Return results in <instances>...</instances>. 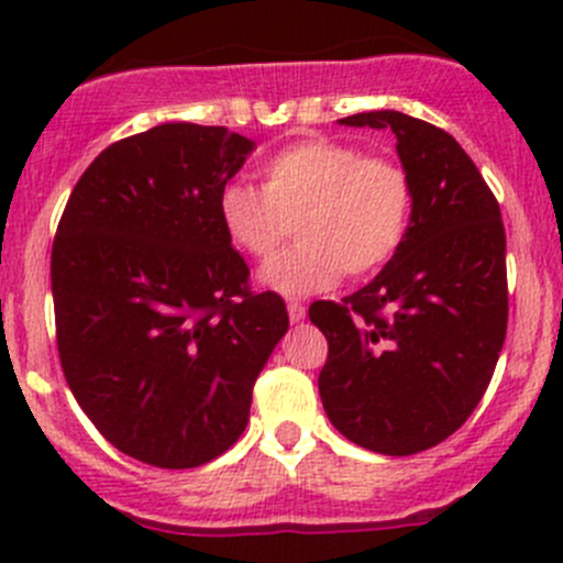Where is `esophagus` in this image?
<instances>
[{
  "label": "esophagus",
  "mask_w": 563,
  "mask_h": 563,
  "mask_svg": "<svg viewBox=\"0 0 563 563\" xmlns=\"http://www.w3.org/2000/svg\"><path fill=\"white\" fill-rule=\"evenodd\" d=\"M305 313H308V310H305V305L288 302V318H291V323L305 321Z\"/></svg>",
  "instance_id": "obj_1"
}]
</instances>
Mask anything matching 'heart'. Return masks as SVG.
Masks as SVG:
<instances>
[{
    "label": "heart",
    "instance_id": "obj_1",
    "mask_svg": "<svg viewBox=\"0 0 563 563\" xmlns=\"http://www.w3.org/2000/svg\"><path fill=\"white\" fill-rule=\"evenodd\" d=\"M413 185L391 157L343 141L308 139L261 166V190L231 181L218 220L236 250L266 261L297 223V245L261 269V286L286 299L313 297L345 275L365 277L395 258L411 229Z\"/></svg>",
    "mask_w": 563,
    "mask_h": 563
}]
</instances>
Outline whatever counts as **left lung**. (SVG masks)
Instances as JSON below:
<instances>
[{
	"label": "left lung",
	"instance_id": "left-lung-1",
	"mask_svg": "<svg viewBox=\"0 0 563 563\" xmlns=\"http://www.w3.org/2000/svg\"><path fill=\"white\" fill-rule=\"evenodd\" d=\"M340 124L395 133L413 212L406 242L365 288L310 305L329 343L318 391L345 439L413 455L455 433L496 371L509 316L501 209L446 130L400 111Z\"/></svg>",
	"mask_w": 563,
	"mask_h": 563
}]
</instances>
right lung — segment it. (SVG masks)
I'll return each instance as SVG.
<instances>
[{
  "label": "right lung",
  "mask_w": 563,
  "mask_h": 563,
  "mask_svg": "<svg viewBox=\"0 0 563 563\" xmlns=\"http://www.w3.org/2000/svg\"><path fill=\"white\" fill-rule=\"evenodd\" d=\"M253 141L166 122L100 152L51 250L67 387L119 452L157 468L223 455L253 384L288 332L286 302L253 294L218 196Z\"/></svg>",
  "instance_id": "right-lung-1"
}]
</instances>
